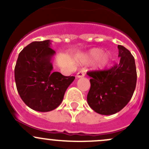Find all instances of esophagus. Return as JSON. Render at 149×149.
<instances>
[{
    "label": "esophagus",
    "mask_w": 149,
    "mask_h": 149,
    "mask_svg": "<svg viewBox=\"0 0 149 149\" xmlns=\"http://www.w3.org/2000/svg\"><path fill=\"white\" fill-rule=\"evenodd\" d=\"M85 74H86L85 70H80L79 72H78L76 76H77L78 78H82V77H84V76H85Z\"/></svg>",
    "instance_id": "obj_1"
}]
</instances>
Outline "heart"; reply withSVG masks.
I'll use <instances>...</instances> for the list:
<instances>
[{
	"label": "heart",
	"instance_id": "1",
	"mask_svg": "<svg viewBox=\"0 0 149 149\" xmlns=\"http://www.w3.org/2000/svg\"><path fill=\"white\" fill-rule=\"evenodd\" d=\"M103 50L101 48H95L93 49L90 50L84 56V59L85 61H92L96 59L97 58L99 57L98 60V65L99 68H104L110 61V56L107 53L103 54Z\"/></svg>",
	"mask_w": 149,
	"mask_h": 149
}]
</instances>
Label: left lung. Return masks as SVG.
I'll return each mask as SVG.
<instances>
[{
    "label": "left lung",
    "instance_id": "obj_1",
    "mask_svg": "<svg viewBox=\"0 0 149 149\" xmlns=\"http://www.w3.org/2000/svg\"><path fill=\"white\" fill-rule=\"evenodd\" d=\"M120 61L109 69L91 70L87 74L91 88L87 95L88 104L102 115H112L127 105L136 86L135 60L129 51L118 45Z\"/></svg>",
    "mask_w": 149,
    "mask_h": 149
}]
</instances>
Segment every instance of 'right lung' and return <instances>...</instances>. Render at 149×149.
Returning a JSON list of instances; mask_svg holds the SVG:
<instances>
[{
  "label": "right lung",
  "mask_w": 149,
  "mask_h": 149,
  "mask_svg": "<svg viewBox=\"0 0 149 149\" xmlns=\"http://www.w3.org/2000/svg\"><path fill=\"white\" fill-rule=\"evenodd\" d=\"M49 40L34 41L21 51L15 66L17 91L33 110L48 112L61 104L74 76L54 72L51 63L56 54Z\"/></svg>",
  "instance_id": "right-lung-1"
}]
</instances>
